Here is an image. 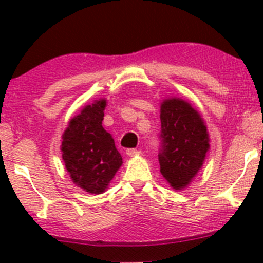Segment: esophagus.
<instances>
[{
	"label": "esophagus",
	"instance_id": "34e87169",
	"mask_svg": "<svg viewBox=\"0 0 263 263\" xmlns=\"http://www.w3.org/2000/svg\"><path fill=\"white\" fill-rule=\"evenodd\" d=\"M126 153H127V156H129V157H134V156L140 155L141 152L136 148H128V149H126Z\"/></svg>",
	"mask_w": 263,
	"mask_h": 263
}]
</instances>
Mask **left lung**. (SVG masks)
<instances>
[{"instance_id":"1","label":"left lung","mask_w":263,"mask_h":263,"mask_svg":"<svg viewBox=\"0 0 263 263\" xmlns=\"http://www.w3.org/2000/svg\"><path fill=\"white\" fill-rule=\"evenodd\" d=\"M158 140L162 176L174 189L185 188L201 168L209 149L200 115L179 99L163 101Z\"/></svg>"}]
</instances>
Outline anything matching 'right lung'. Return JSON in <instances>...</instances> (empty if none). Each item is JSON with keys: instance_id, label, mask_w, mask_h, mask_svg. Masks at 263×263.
I'll return each mask as SVG.
<instances>
[{"instance_id": "right-lung-1", "label": "right lung", "mask_w": 263, "mask_h": 263, "mask_svg": "<svg viewBox=\"0 0 263 263\" xmlns=\"http://www.w3.org/2000/svg\"><path fill=\"white\" fill-rule=\"evenodd\" d=\"M106 101L89 105L74 117L63 135L65 168L77 185L101 194L122 164L114 138L102 127Z\"/></svg>"}]
</instances>
